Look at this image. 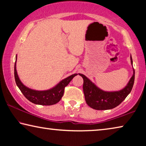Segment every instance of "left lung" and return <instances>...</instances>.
Listing matches in <instances>:
<instances>
[{"label": "left lung", "instance_id": "1", "mask_svg": "<svg viewBox=\"0 0 146 146\" xmlns=\"http://www.w3.org/2000/svg\"><path fill=\"white\" fill-rule=\"evenodd\" d=\"M132 65V59L130 56ZM83 79V92L85 101L88 106L96 110H111L118 106L131 92L134 85L135 71L133 69V75L125 88L119 91L106 92L96 86L85 75L79 73Z\"/></svg>", "mask_w": 146, "mask_h": 146}]
</instances>
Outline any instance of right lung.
Wrapping results in <instances>:
<instances>
[{
  "label": "right lung",
  "mask_w": 146,
  "mask_h": 146,
  "mask_svg": "<svg viewBox=\"0 0 146 146\" xmlns=\"http://www.w3.org/2000/svg\"><path fill=\"white\" fill-rule=\"evenodd\" d=\"M16 60L17 55L16 56V62H15L14 66V77L17 86H18L19 90L28 100L38 105L51 106L59 102L64 95L65 87L68 85V84L75 76L78 75L77 73L73 74L64 80H61L57 85L49 90H33L25 86L19 79L16 71Z\"/></svg>",
  "instance_id": "obj_1"
}]
</instances>
